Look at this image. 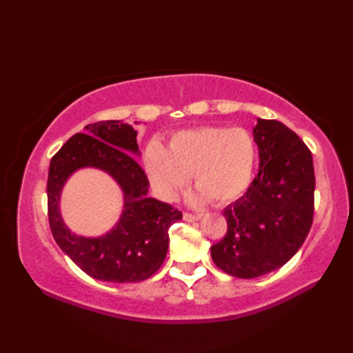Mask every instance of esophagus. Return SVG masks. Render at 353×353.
Masks as SVG:
<instances>
[{
    "label": "esophagus",
    "instance_id": "esophagus-1",
    "mask_svg": "<svg viewBox=\"0 0 353 353\" xmlns=\"http://www.w3.org/2000/svg\"><path fill=\"white\" fill-rule=\"evenodd\" d=\"M201 219V214H183V220L188 221V223H194V221H199Z\"/></svg>",
    "mask_w": 353,
    "mask_h": 353
}]
</instances>
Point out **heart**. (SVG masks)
Masks as SVG:
<instances>
[{"label":"heart","mask_w":353,"mask_h":353,"mask_svg":"<svg viewBox=\"0 0 353 353\" xmlns=\"http://www.w3.org/2000/svg\"><path fill=\"white\" fill-rule=\"evenodd\" d=\"M258 163V145L245 129L200 127L171 138L168 150L152 142L145 152V168L156 191L174 200L192 174L197 190L192 203L211 200L216 205L235 201L249 190Z\"/></svg>","instance_id":"b5f03b06"}]
</instances>
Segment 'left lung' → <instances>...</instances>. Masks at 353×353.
<instances>
[{"mask_svg":"<svg viewBox=\"0 0 353 353\" xmlns=\"http://www.w3.org/2000/svg\"><path fill=\"white\" fill-rule=\"evenodd\" d=\"M253 138L259 150L258 176L223 211L228 234L211 247L215 265L241 279L287 264L302 247L314 215L316 176L305 142L285 124L262 118Z\"/></svg>","mask_w":353,"mask_h":353,"instance_id":"left-lung-1","label":"left lung"}]
</instances>
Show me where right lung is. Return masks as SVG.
Returning <instances> with one entry per match:
<instances>
[{
  "label": "right lung",
  "instance_id": "right-lung-1",
  "mask_svg": "<svg viewBox=\"0 0 353 353\" xmlns=\"http://www.w3.org/2000/svg\"><path fill=\"white\" fill-rule=\"evenodd\" d=\"M138 124V123H134ZM138 132L110 119L88 124L52 156L48 171V220L59 247L86 274L104 282H141L154 274L167 256L168 229L182 212L148 197V179L138 161ZM97 168L114 179L123 191L125 208L116 226L100 237H81L65 226L60 194L77 169Z\"/></svg>",
  "mask_w": 353,
  "mask_h": 353
}]
</instances>
